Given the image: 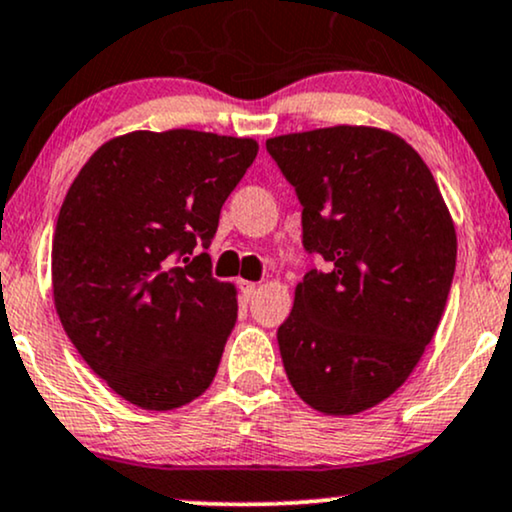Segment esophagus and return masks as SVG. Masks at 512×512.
Listing matches in <instances>:
<instances>
[{
	"label": "esophagus",
	"mask_w": 512,
	"mask_h": 512,
	"mask_svg": "<svg viewBox=\"0 0 512 512\" xmlns=\"http://www.w3.org/2000/svg\"><path fill=\"white\" fill-rule=\"evenodd\" d=\"M238 288H240V293H243V298L245 300H252L255 298V293H257V283H252V281H245V279H240L238 281Z\"/></svg>",
	"instance_id": "34e87169"
}]
</instances>
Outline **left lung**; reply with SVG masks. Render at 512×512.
Instances as JSON below:
<instances>
[{
    "instance_id": "obj_1",
    "label": "left lung",
    "mask_w": 512,
    "mask_h": 512,
    "mask_svg": "<svg viewBox=\"0 0 512 512\" xmlns=\"http://www.w3.org/2000/svg\"><path fill=\"white\" fill-rule=\"evenodd\" d=\"M267 152L303 205V245L326 272L295 286L279 326L288 381L324 415L398 391L441 322L455 226L432 171L396 133L331 126L276 135Z\"/></svg>"
}]
</instances>
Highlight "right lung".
I'll return each mask as SVG.
<instances>
[{
  "mask_svg": "<svg viewBox=\"0 0 512 512\" xmlns=\"http://www.w3.org/2000/svg\"><path fill=\"white\" fill-rule=\"evenodd\" d=\"M260 145L252 138L133 131L85 162L52 240L54 307L97 377L143 410L202 396L238 317L212 276L219 212Z\"/></svg>",
  "mask_w": 512,
  "mask_h": 512,
  "instance_id": "1",
  "label": "right lung"
}]
</instances>
